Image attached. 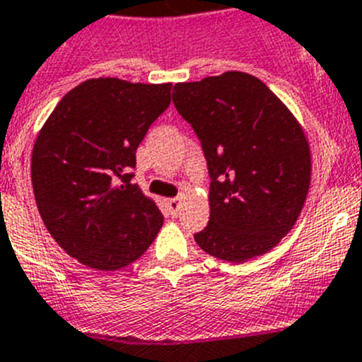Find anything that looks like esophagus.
Here are the masks:
<instances>
[{"label":"esophagus","instance_id":"1","mask_svg":"<svg viewBox=\"0 0 362 362\" xmlns=\"http://www.w3.org/2000/svg\"><path fill=\"white\" fill-rule=\"evenodd\" d=\"M165 209H168L169 216L177 218L178 211H180V198H169V200H165Z\"/></svg>","mask_w":362,"mask_h":362}]
</instances>
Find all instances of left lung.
<instances>
[{
  "label": "left lung",
  "mask_w": 362,
  "mask_h": 362,
  "mask_svg": "<svg viewBox=\"0 0 362 362\" xmlns=\"http://www.w3.org/2000/svg\"><path fill=\"white\" fill-rule=\"evenodd\" d=\"M173 92L211 177L209 223L194 240L230 263L269 252L296 223L310 185V151L298 120L243 71L178 83Z\"/></svg>",
  "instance_id": "left-lung-1"
}]
</instances>
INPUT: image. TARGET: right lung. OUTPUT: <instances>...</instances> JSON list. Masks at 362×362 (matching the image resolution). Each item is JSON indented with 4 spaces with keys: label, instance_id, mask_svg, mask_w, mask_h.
<instances>
[{
    "label": "right lung",
    "instance_id": "add662e5",
    "mask_svg": "<svg viewBox=\"0 0 362 362\" xmlns=\"http://www.w3.org/2000/svg\"><path fill=\"white\" fill-rule=\"evenodd\" d=\"M171 84L100 77L55 106L32 153V187L48 233L71 258L119 270L153 243L164 216L132 184L135 151L168 110Z\"/></svg>",
    "mask_w": 362,
    "mask_h": 362
}]
</instances>
